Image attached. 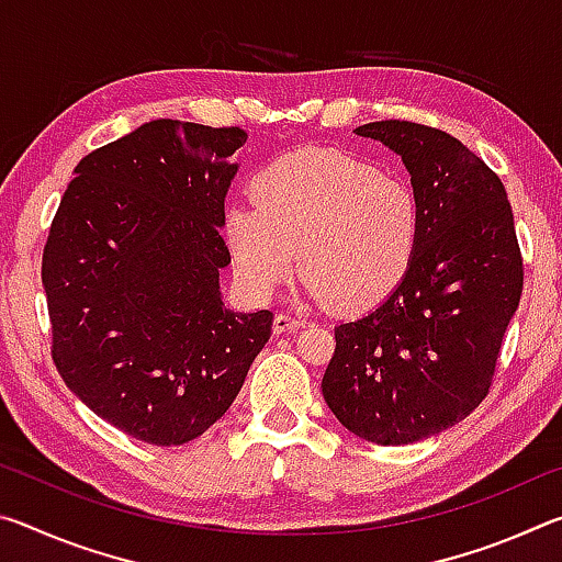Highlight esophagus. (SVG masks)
<instances>
[{
	"mask_svg": "<svg viewBox=\"0 0 562 562\" xmlns=\"http://www.w3.org/2000/svg\"><path fill=\"white\" fill-rule=\"evenodd\" d=\"M302 325H304L302 319H294L290 315H284V312H280V315H274L272 331H274V335H284V331H294V329H300Z\"/></svg>",
	"mask_w": 562,
	"mask_h": 562,
	"instance_id": "esophagus-1",
	"label": "esophagus"
}]
</instances>
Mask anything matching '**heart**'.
Returning a JSON list of instances; mask_svg holds the SVG:
<instances>
[{
    "label": "heart",
    "mask_w": 562,
    "mask_h": 562,
    "mask_svg": "<svg viewBox=\"0 0 562 562\" xmlns=\"http://www.w3.org/2000/svg\"><path fill=\"white\" fill-rule=\"evenodd\" d=\"M255 207L225 215L233 270L252 300H268L294 268L310 300L347 315L394 294L412 270L422 215L404 180L341 150L280 156L250 180Z\"/></svg>",
    "instance_id": "1"
}]
</instances>
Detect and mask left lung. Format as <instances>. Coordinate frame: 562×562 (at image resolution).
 I'll return each mask as SVG.
<instances>
[{
    "instance_id": "obj_1",
    "label": "left lung",
    "mask_w": 562,
    "mask_h": 562,
    "mask_svg": "<svg viewBox=\"0 0 562 562\" xmlns=\"http://www.w3.org/2000/svg\"><path fill=\"white\" fill-rule=\"evenodd\" d=\"M355 133L402 156L422 235L396 292L335 327L322 394L359 439L404 446L451 429L486 398L522 260L506 188L459 138L412 121Z\"/></svg>"
}]
</instances>
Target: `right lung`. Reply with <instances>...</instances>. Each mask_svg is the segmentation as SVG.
Returning <instances> with one entry per match:
<instances>
[{"label": "right lung", "instance_id": "right-lung-1", "mask_svg": "<svg viewBox=\"0 0 562 562\" xmlns=\"http://www.w3.org/2000/svg\"><path fill=\"white\" fill-rule=\"evenodd\" d=\"M243 128L158 119L76 166L42 258L66 386L133 439L180 446L221 418L272 312L221 297V235Z\"/></svg>", "mask_w": 562, "mask_h": 562}]
</instances>
